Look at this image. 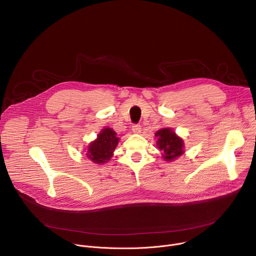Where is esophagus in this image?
Instances as JSON below:
<instances>
[{
    "mask_svg": "<svg viewBox=\"0 0 256 256\" xmlns=\"http://www.w3.org/2000/svg\"><path fill=\"white\" fill-rule=\"evenodd\" d=\"M132 132H134V134H140L142 132V126L140 124L132 126Z\"/></svg>",
    "mask_w": 256,
    "mask_h": 256,
    "instance_id": "1",
    "label": "esophagus"
}]
</instances>
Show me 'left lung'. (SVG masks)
I'll list each match as a JSON object with an SVG mask.
<instances>
[{"instance_id": "8db88e82", "label": "left lung", "mask_w": 256, "mask_h": 256, "mask_svg": "<svg viewBox=\"0 0 256 256\" xmlns=\"http://www.w3.org/2000/svg\"><path fill=\"white\" fill-rule=\"evenodd\" d=\"M157 148L162 151V158L172 162L184 154V142L171 128H162L156 132Z\"/></svg>"}]
</instances>
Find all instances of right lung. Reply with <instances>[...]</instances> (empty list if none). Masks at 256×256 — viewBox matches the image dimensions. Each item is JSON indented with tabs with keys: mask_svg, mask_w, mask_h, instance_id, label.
<instances>
[{
	"mask_svg": "<svg viewBox=\"0 0 256 256\" xmlns=\"http://www.w3.org/2000/svg\"><path fill=\"white\" fill-rule=\"evenodd\" d=\"M120 138L112 128H104L86 149V157L95 164H105L114 156Z\"/></svg>",
	"mask_w": 256,
	"mask_h": 256,
	"instance_id": "right-lung-1",
	"label": "right lung"
}]
</instances>
